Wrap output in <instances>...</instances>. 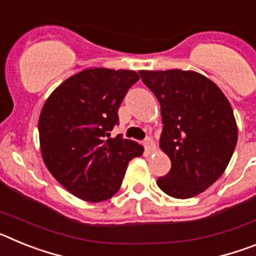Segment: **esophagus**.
Here are the masks:
<instances>
[{"instance_id": "34e87169", "label": "esophagus", "mask_w": 256, "mask_h": 256, "mask_svg": "<svg viewBox=\"0 0 256 256\" xmlns=\"http://www.w3.org/2000/svg\"><path fill=\"white\" fill-rule=\"evenodd\" d=\"M144 150L148 151V154L155 152V151H156L155 142H154L152 140H151V138H148V140H146V141L144 142Z\"/></svg>"}]
</instances>
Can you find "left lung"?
Returning <instances> with one entry per match:
<instances>
[{
    "mask_svg": "<svg viewBox=\"0 0 256 256\" xmlns=\"http://www.w3.org/2000/svg\"><path fill=\"white\" fill-rule=\"evenodd\" d=\"M160 102V148L172 168L158 186L174 198H190L224 173L237 144V123L220 88L192 70H140Z\"/></svg>",
    "mask_w": 256,
    "mask_h": 256,
    "instance_id": "8db88e82",
    "label": "left lung"
}]
</instances>
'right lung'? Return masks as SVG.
<instances>
[{
	"instance_id": "right-lung-1",
	"label": "right lung",
	"mask_w": 256,
	"mask_h": 256,
	"mask_svg": "<svg viewBox=\"0 0 256 256\" xmlns=\"http://www.w3.org/2000/svg\"><path fill=\"white\" fill-rule=\"evenodd\" d=\"M138 79L133 70L86 69L64 80L44 102L38 120L42 159L78 198L100 202L114 196L128 162L144 154L141 144L120 136L105 140Z\"/></svg>"
}]
</instances>
